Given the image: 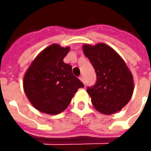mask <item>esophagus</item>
I'll return each mask as SVG.
<instances>
[{"label": "esophagus", "mask_w": 151, "mask_h": 151, "mask_svg": "<svg viewBox=\"0 0 151 151\" xmlns=\"http://www.w3.org/2000/svg\"><path fill=\"white\" fill-rule=\"evenodd\" d=\"M79 78H80V80H81V81H82V82H83V84H84V85L86 86V84H85V80H84V78H83V76H81V77H80Z\"/></svg>", "instance_id": "esophagus-1"}]
</instances>
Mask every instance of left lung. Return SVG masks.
<instances>
[{"label": "left lung", "instance_id": "1", "mask_svg": "<svg viewBox=\"0 0 151 151\" xmlns=\"http://www.w3.org/2000/svg\"><path fill=\"white\" fill-rule=\"evenodd\" d=\"M82 47L97 76L95 85L86 90L94 108L105 115L120 111L133 95L132 73L121 56L107 44L86 43Z\"/></svg>", "mask_w": 151, "mask_h": 151}]
</instances>
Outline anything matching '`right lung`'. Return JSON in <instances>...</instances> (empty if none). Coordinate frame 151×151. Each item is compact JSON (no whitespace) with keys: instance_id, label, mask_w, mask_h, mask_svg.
<instances>
[{"instance_id":"1","label":"right lung","mask_w":151,"mask_h":151,"mask_svg":"<svg viewBox=\"0 0 151 151\" xmlns=\"http://www.w3.org/2000/svg\"><path fill=\"white\" fill-rule=\"evenodd\" d=\"M69 47L53 43L40 52L23 78L25 94L35 109L56 115L68 108L78 89L84 87L72 66L64 62Z\"/></svg>"}]
</instances>
